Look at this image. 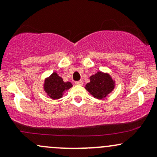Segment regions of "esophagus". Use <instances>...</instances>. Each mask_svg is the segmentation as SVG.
<instances>
[{"mask_svg":"<svg viewBox=\"0 0 157 157\" xmlns=\"http://www.w3.org/2000/svg\"><path fill=\"white\" fill-rule=\"evenodd\" d=\"M75 84L78 85V86H82V85L83 84V82H82V80H80V81H77V82H75Z\"/></svg>","mask_w":157,"mask_h":157,"instance_id":"esophagus-1","label":"esophagus"}]
</instances>
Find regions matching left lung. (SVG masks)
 Masks as SVG:
<instances>
[{
    "mask_svg": "<svg viewBox=\"0 0 157 157\" xmlns=\"http://www.w3.org/2000/svg\"><path fill=\"white\" fill-rule=\"evenodd\" d=\"M89 79L90 82L86 85L85 89L99 100L107 97L115 88V81L108 73L98 71L91 75Z\"/></svg>",
    "mask_w": 157,
    "mask_h": 157,
    "instance_id": "1",
    "label": "left lung"
}]
</instances>
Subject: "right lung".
I'll use <instances>...</instances> for the list:
<instances>
[{"label":"right lung","mask_w":157,"mask_h":157,"mask_svg":"<svg viewBox=\"0 0 157 157\" xmlns=\"http://www.w3.org/2000/svg\"><path fill=\"white\" fill-rule=\"evenodd\" d=\"M72 87L70 82H64L57 72H53L44 80V90L46 94L53 100H57L63 97L65 91Z\"/></svg>","instance_id":"add662e5"}]
</instances>
